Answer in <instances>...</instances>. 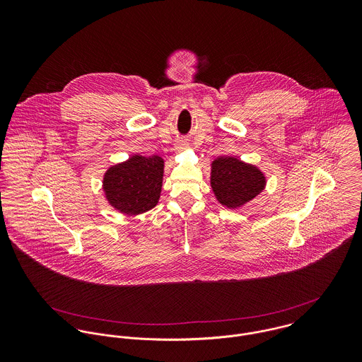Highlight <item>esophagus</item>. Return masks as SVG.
I'll list each match as a JSON object with an SVG mask.
<instances>
[{"instance_id": "1", "label": "esophagus", "mask_w": 362, "mask_h": 362, "mask_svg": "<svg viewBox=\"0 0 362 362\" xmlns=\"http://www.w3.org/2000/svg\"><path fill=\"white\" fill-rule=\"evenodd\" d=\"M187 148H188L187 142H178L177 144V152H184Z\"/></svg>"}]
</instances>
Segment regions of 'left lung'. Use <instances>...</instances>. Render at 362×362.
<instances>
[{"label":"left lung","instance_id":"obj_1","mask_svg":"<svg viewBox=\"0 0 362 362\" xmlns=\"http://www.w3.org/2000/svg\"><path fill=\"white\" fill-rule=\"evenodd\" d=\"M266 175L257 164L234 156H220L210 164V187L216 201L227 209H241L266 188Z\"/></svg>","mask_w":362,"mask_h":362}]
</instances>
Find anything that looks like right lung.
<instances>
[{
    "label": "right lung",
    "instance_id": "1",
    "mask_svg": "<svg viewBox=\"0 0 362 362\" xmlns=\"http://www.w3.org/2000/svg\"><path fill=\"white\" fill-rule=\"evenodd\" d=\"M164 177L160 156L135 155L110 165L103 175L104 198L114 210L139 216L157 206Z\"/></svg>",
    "mask_w": 362,
    "mask_h": 362
}]
</instances>
